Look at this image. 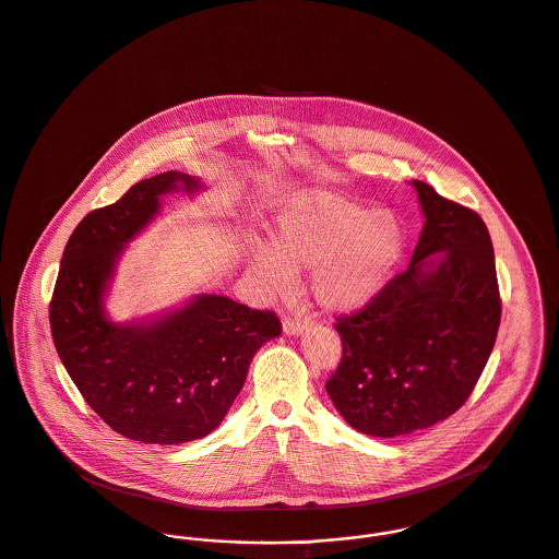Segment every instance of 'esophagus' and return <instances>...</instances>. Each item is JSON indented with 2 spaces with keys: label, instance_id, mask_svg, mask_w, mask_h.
<instances>
[{
  "label": "esophagus",
  "instance_id": "1",
  "mask_svg": "<svg viewBox=\"0 0 559 559\" xmlns=\"http://www.w3.org/2000/svg\"><path fill=\"white\" fill-rule=\"evenodd\" d=\"M307 325H309V321H307V319H294V317H285V321H283V330H285V334H289V336L302 334V332L307 330Z\"/></svg>",
  "mask_w": 559,
  "mask_h": 559
}]
</instances>
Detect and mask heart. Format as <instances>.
Returning <instances> with one entry per match:
<instances>
[{"mask_svg":"<svg viewBox=\"0 0 559 559\" xmlns=\"http://www.w3.org/2000/svg\"><path fill=\"white\" fill-rule=\"evenodd\" d=\"M405 231L390 210L332 190H307L278 214L272 249L252 250V270L283 292L292 270H312L310 292L332 312L362 309L388 285L403 254Z\"/></svg>","mask_w":559,"mask_h":559,"instance_id":"1","label":"heart"}]
</instances>
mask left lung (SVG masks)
Instances as JSON below:
<instances>
[{
  "label": "left lung",
  "instance_id": "obj_1",
  "mask_svg": "<svg viewBox=\"0 0 559 559\" xmlns=\"http://www.w3.org/2000/svg\"><path fill=\"white\" fill-rule=\"evenodd\" d=\"M412 185L427 221L409 267L334 323L343 356L325 390L341 416L372 437L429 429L461 409L501 319L496 254L480 214L420 180Z\"/></svg>",
  "mask_w": 559,
  "mask_h": 559
}]
</instances>
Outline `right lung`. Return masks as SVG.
<instances>
[{
  "mask_svg": "<svg viewBox=\"0 0 559 559\" xmlns=\"http://www.w3.org/2000/svg\"><path fill=\"white\" fill-rule=\"evenodd\" d=\"M199 180L167 171L90 212L72 231L49 305L63 367L85 403L143 443H187L212 433L245 385L257 349L281 334L274 310L201 294L147 325L107 319L103 296L124 249L158 214L160 197Z\"/></svg>",
  "mask_w": 559,
  "mask_h": 559,
  "instance_id": "right-lung-1",
  "label": "right lung"
}]
</instances>
